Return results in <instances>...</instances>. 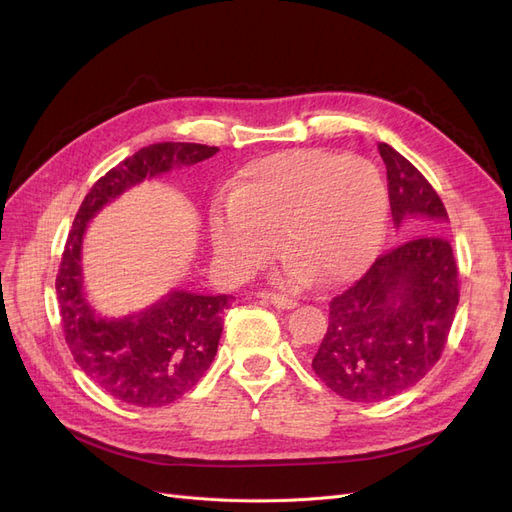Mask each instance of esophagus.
<instances>
[{
    "instance_id": "34e87169",
    "label": "esophagus",
    "mask_w": 512,
    "mask_h": 512,
    "mask_svg": "<svg viewBox=\"0 0 512 512\" xmlns=\"http://www.w3.org/2000/svg\"><path fill=\"white\" fill-rule=\"evenodd\" d=\"M260 297L265 299L267 303H271V305H275V307H280V309H292V307H297V299L286 297V294H280V292L262 290Z\"/></svg>"
}]
</instances>
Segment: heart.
<instances>
[{
  "mask_svg": "<svg viewBox=\"0 0 512 512\" xmlns=\"http://www.w3.org/2000/svg\"><path fill=\"white\" fill-rule=\"evenodd\" d=\"M386 213L389 194L374 162L297 149L256 160L211 211L209 226L213 250L230 273L265 269L282 239L286 280L342 284L378 254Z\"/></svg>",
  "mask_w": 512,
  "mask_h": 512,
  "instance_id": "heart-1",
  "label": "heart"
}]
</instances>
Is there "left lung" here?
Instances as JSON below:
<instances>
[{"mask_svg": "<svg viewBox=\"0 0 512 512\" xmlns=\"http://www.w3.org/2000/svg\"><path fill=\"white\" fill-rule=\"evenodd\" d=\"M391 213L410 237L378 256L333 297L329 327L312 369L333 393L376 404L408 391L440 361L459 303L453 247L442 198L412 162L378 143Z\"/></svg>", "mask_w": 512, "mask_h": 512, "instance_id": "left-lung-1", "label": "left lung"}]
</instances>
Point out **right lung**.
<instances>
[{"label": "right lung", "mask_w": 512, "mask_h": 512, "mask_svg": "<svg viewBox=\"0 0 512 512\" xmlns=\"http://www.w3.org/2000/svg\"><path fill=\"white\" fill-rule=\"evenodd\" d=\"M218 151L198 143L138 149L94 183L74 218L55 280L61 327L85 376L123 404L160 408L194 389L218 352L224 312L235 297L175 290L141 314L100 318L83 292L81 247L87 222L132 185L203 162Z\"/></svg>", "instance_id": "right-lung-1"}]
</instances>
